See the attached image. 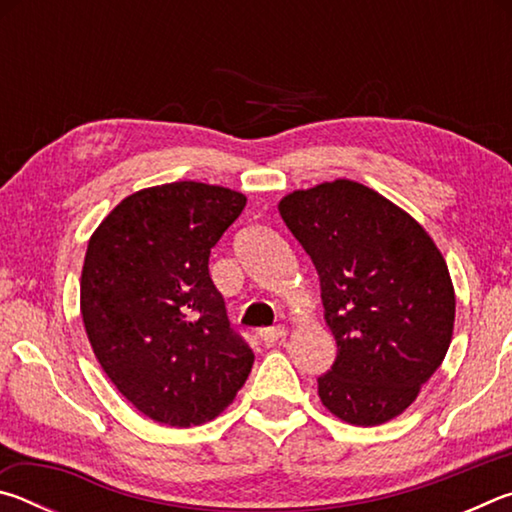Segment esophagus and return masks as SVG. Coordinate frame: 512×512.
<instances>
[{
  "instance_id": "esophagus-1",
  "label": "esophagus",
  "mask_w": 512,
  "mask_h": 512,
  "mask_svg": "<svg viewBox=\"0 0 512 512\" xmlns=\"http://www.w3.org/2000/svg\"><path fill=\"white\" fill-rule=\"evenodd\" d=\"M284 327H271V329H262L259 332V341H262L264 345H275L280 339H284Z\"/></svg>"
}]
</instances>
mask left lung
Segmentation results:
<instances>
[{"label":"left lung","instance_id":"left-lung-1","mask_svg":"<svg viewBox=\"0 0 512 512\" xmlns=\"http://www.w3.org/2000/svg\"><path fill=\"white\" fill-rule=\"evenodd\" d=\"M280 214L316 266L339 348L318 377L320 402L359 427L395 418L452 341L456 298L443 255L418 221L352 180L293 192Z\"/></svg>","mask_w":512,"mask_h":512}]
</instances>
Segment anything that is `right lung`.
Wrapping results in <instances>:
<instances>
[{
	"label": "right lung",
	"instance_id": "right-lung-1",
	"mask_svg": "<svg viewBox=\"0 0 512 512\" xmlns=\"http://www.w3.org/2000/svg\"><path fill=\"white\" fill-rule=\"evenodd\" d=\"M244 205L232 189L169 183L124 198L90 239L85 332L117 391L155 422L212 420L253 368L210 277V250Z\"/></svg>",
	"mask_w": 512,
	"mask_h": 512
}]
</instances>
